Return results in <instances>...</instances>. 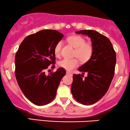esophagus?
Listing matches in <instances>:
<instances>
[{"label": "esophagus", "instance_id": "obj_1", "mask_svg": "<svg viewBox=\"0 0 130 130\" xmlns=\"http://www.w3.org/2000/svg\"><path fill=\"white\" fill-rule=\"evenodd\" d=\"M67 74L71 75V76H72V75H73V74H72L71 73H70V72H68V71H67Z\"/></svg>", "mask_w": 130, "mask_h": 130}]
</instances>
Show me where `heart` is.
<instances>
[{
    "label": "heart",
    "instance_id": "1",
    "mask_svg": "<svg viewBox=\"0 0 130 130\" xmlns=\"http://www.w3.org/2000/svg\"><path fill=\"white\" fill-rule=\"evenodd\" d=\"M67 41L75 48L74 57H77L82 62H87L91 57L93 54V46L89 43L85 42V40L79 36H72L67 39ZM63 42L59 41L56 43L54 48V51L56 56L60 54ZM59 67L67 71H71L79 65V61L76 59H64L59 62Z\"/></svg>",
    "mask_w": 130,
    "mask_h": 130
}]
</instances>
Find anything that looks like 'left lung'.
<instances>
[{
    "label": "left lung",
    "instance_id": "left-lung-1",
    "mask_svg": "<svg viewBox=\"0 0 130 130\" xmlns=\"http://www.w3.org/2000/svg\"><path fill=\"white\" fill-rule=\"evenodd\" d=\"M76 33L87 35L92 42L93 54L73 75L71 91L78 102L89 105L99 101L108 90L115 74L116 54L110 39L98 31L80 30ZM85 72L87 76L83 77Z\"/></svg>",
    "mask_w": 130,
    "mask_h": 130
}]
</instances>
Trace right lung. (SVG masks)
<instances>
[{
  "instance_id": "1",
  "label": "right lung",
  "mask_w": 130,
  "mask_h": 130,
  "mask_svg": "<svg viewBox=\"0 0 130 130\" xmlns=\"http://www.w3.org/2000/svg\"><path fill=\"white\" fill-rule=\"evenodd\" d=\"M63 37V34L56 30L40 31L25 37L15 54L17 82L23 94L36 105H45L53 101L66 73L62 68L48 75L45 73L48 66L55 62L54 46Z\"/></svg>"
}]
</instances>
